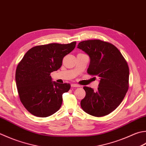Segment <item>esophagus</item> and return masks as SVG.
I'll use <instances>...</instances> for the list:
<instances>
[{"instance_id":"1","label":"esophagus","mask_w":146,"mask_h":146,"mask_svg":"<svg viewBox=\"0 0 146 146\" xmlns=\"http://www.w3.org/2000/svg\"><path fill=\"white\" fill-rule=\"evenodd\" d=\"M71 86L72 87H79L80 85L78 84H72L71 85Z\"/></svg>"}]
</instances>
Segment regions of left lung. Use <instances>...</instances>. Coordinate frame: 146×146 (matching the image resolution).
<instances>
[{
	"instance_id": "1",
	"label": "left lung",
	"mask_w": 146,
	"mask_h": 146,
	"mask_svg": "<svg viewBox=\"0 0 146 146\" xmlns=\"http://www.w3.org/2000/svg\"><path fill=\"white\" fill-rule=\"evenodd\" d=\"M77 47L89 56L88 73L100 78L97 92L84 87L86 95L80 102L82 110L94 116L108 115L121 104L128 89L127 62L115 45L101 40L82 41Z\"/></svg>"
}]
</instances>
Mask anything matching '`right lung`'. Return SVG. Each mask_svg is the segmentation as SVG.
<instances>
[{
    "label": "right lung",
    "instance_id": "1",
    "mask_svg": "<svg viewBox=\"0 0 146 146\" xmlns=\"http://www.w3.org/2000/svg\"><path fill=\"white\" fill-rule=\"evenodd\" d=\"M53 43L33 47L25 54L16 71V84L20 101L33 115L45 118L61 106L62 94L70 90L69 84L53 82L50 73L59 69L62 59L75 47Z\"/></svg>",
    "mask_w": 146,
    "mask_h": 146
}]
</instances>
